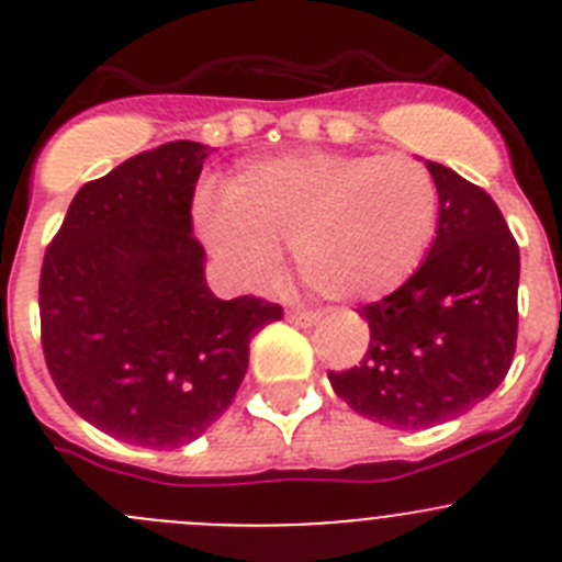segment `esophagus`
<instances>
[{"mask_svg":"<svg viewBox=\"0 0 562 562\" xmlns=\"http://www.w3.org/2000/svg\"><path fill=\"white\" fill-rule=\"evenodd\" d=\"M290 321L297 323V326H315V323L321 321V315L312 312V308H292Z\"/></svg>","mask_w":562,"mask_h":562,"instance_id":"esophagus-1","label":"esophagus"}]
</instances>
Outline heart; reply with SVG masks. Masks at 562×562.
Listing matches in <instances>:
<instances>
[{
    "label": "heart",
    "mask_w": 562,
    "mask_h": 562,
    "mask_svg": "<svg viewBox=\"0 0 562 562\" xmlns=\"http://www.w3.org/2000/svg\"><path fill=\"white\" fill-rule=\"evenodd\" d=\"M437 183L409 156L303 153L241 172L203 234L247 284L292 247L297 276L331 301H375L406 284L435 239Z\"/></svg>",
    "instance_id": "1"
}]
</instances>
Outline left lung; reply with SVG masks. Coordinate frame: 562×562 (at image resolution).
Returning <instances> with one entry per match:
<instances>
[{
    "label": "left lung",
    "instance_id": "left-lung-1",
    "mask_svg": "<svg viewBox=\"0 0 562 562\" xmlns=\"http://www.w3.org/2000/svg\"><path fill=\"white\" fill-rule=\"evenodd\" d=\"M440 220L424 265L382 301L357 308L370 326L362 362L328 370L353 412L393 429L451 420L504 382L518 339V256L502 211L482 187L442 164Z\"/></svg>",
    "mask_w": 562,
    "mask_h": 562
}]
</instances>
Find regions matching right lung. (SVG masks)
<instances>
[{
    "mask_svg": "<svg viewBox=\"0 0 562 562\" xmlns=\"http://www.w3.org/2000/svg\"><path fill=\"white\" fill-rule=\"evenodd\" d=\"M209 153L169 142L89 180L41 265L55 387L91 426L144 449L198 440L234 401L250 339L284 315L205 284L192 200Z\"/></svg>",
    "mask_w": 562,
    "mask_h": 562,
    "instance_id": "obj_1",
    "label": "right lung"
}]
</instances>
